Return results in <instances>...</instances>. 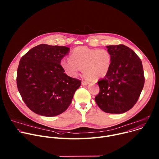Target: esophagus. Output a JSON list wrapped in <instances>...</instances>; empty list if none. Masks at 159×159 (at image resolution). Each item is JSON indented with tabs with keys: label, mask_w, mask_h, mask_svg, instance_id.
Returning <instances> with one entry per match:
<instances>
[{
	"label": "esophagus",
	"mask_w": 159,
	"mask_h": 159,
	"mask_svg": "<svg viewBox=\"0 0 159 159\" xmlns=\"http://www.w3.org/2000/svg\"><path fill=\"white\" fill-rule=\"evenodd\" d=\"M82 85H87L88 84H89V81H88V80H82Z\"/></svg>",
	"instance_id": "obj_1"
}]
</instances>
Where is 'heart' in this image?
<instances>
[{"mask_svg": "<svg viewBox=\"0 0 159 159\" xmlns=\"http://www.w3.org/2000/svg\"><path fill=\"white\" fill-rule=\"evenodd\" d=\"M111 63V55L108 50L80 46L72 51L70 59H63L61 61V66L71 77H77L83 69L87 77L98 79L107 74Z\"/></svg>", "mask_w": 159, "mask_h": 159, "instance_id": "1", "label": "heart"}]
</instances>
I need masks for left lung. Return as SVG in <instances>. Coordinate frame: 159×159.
Listing matches in <instances>:
<instances>
[{"mask_svg": "<svg viewBox=\"0 0 159 159\" xmlns=\"http://www.w3.org/2000/svg\"><path fill=\"white\" fill-rule=\"evenodd\" d=\"M111 55L108 72L98 83L100 89L95 101L101 110L121 114L137 103L145 83L141 59L124 44L106 47Z\"/></svg>", "mask_w": 159, "mask_h": 159, "instance_id": "8db88e82", "label": "left lung"}]
</instances>
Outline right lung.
Here are the masks:
<instances>
[{
	"mask_svg": "<svg viewBox=\"0 0 159 159\" xmlns=\"http://www.w3.org/2000/svg\"><path fill=\"white\" fill-rule=\"evenodd\" d=\"M69 48L41 44L20 60L17 87L27 107L36 114L55 116L69 107L81 80L65 74L60 65Z\"/></svg>",
	"mask_w": 159,
	"mask_h": 159,
	"instance_id": "add662e5",
	"label": "right lung"
}]
</instances>
